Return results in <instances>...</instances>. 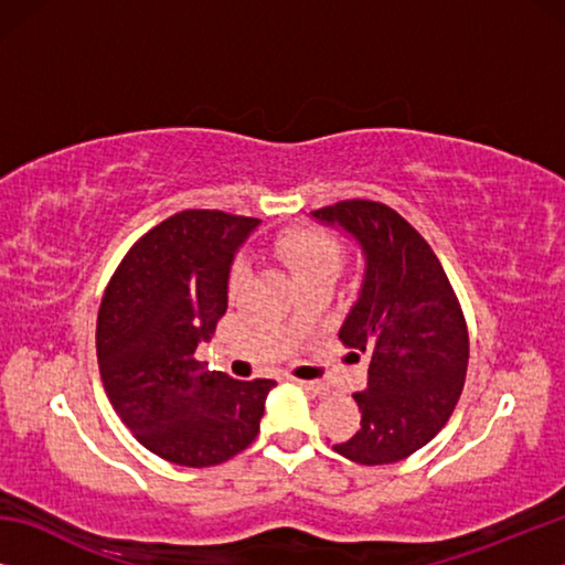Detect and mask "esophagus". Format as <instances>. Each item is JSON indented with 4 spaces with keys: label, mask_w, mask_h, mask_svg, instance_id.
I'll return each mask as SVG.
<instances>
[{
    "label": "esophagus",
    "mask_w": 565,
    "mask_h": 565,
    "mask_svg": "<svg viewBox=\"0 0 565 565\" xmlns=\"http://www.w3.org/2000/svg\"><path fill=\"white\" fill-rule=\"evenodd\" d=\"M294 384H299L306 394L311 396H327V388H323L319 381H303V379H294Z\"/></svg>",
    "instance_id": "esophagus-1"
}]
</instances>
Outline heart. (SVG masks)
<instances>
[{"instance_id": "b5f03b06", "label": "heart", "mask_w": 565, "mask_h": 565, "mask_svg": "<svg viewBox=\"0 0 565 565\" xmlns=\"http://www.w3.org/2000/svg\"><path fill=\"white\" fill-rule=\"evenodd\" d=\"M274 252L294 271L296 281L313 276H339L343 266V246L337 236L313 226H296L274 238ZM244 279V269L236 266L232 274V289Z\"/></svg>"}]
</instances>
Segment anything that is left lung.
<instances>
[{"mask_svg": "<svg viewBox=\"0 0 565 565\" xmlns=\"http://www.w3.org/2000/svg\"><path fill=\"white\" fill-rule=\"evenodd\" d=\"M311 216L356 238L366 264L339 339L369 356V384L353 394L359 431L333 451L363 466L396 463L431 441L458 404L463 311L434 248L391 206L349 199Z\"/></svg>", "mask_w": 565, "mask_h": 565, "instance_id": "1", "label": "left lung"}]
</instances>
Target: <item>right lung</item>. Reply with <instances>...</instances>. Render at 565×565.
Returning a JSON list of instances; mask_svg holds the SVG:
<instances>
[{
  "mask_svg": "<svg viewBox=\"0 0 565 565\" xmlns=\"http://www.w3.org/2000/svg\"><path fill=\"white\" fill-rule=\"evenodd\" d=\"M259 218L189 209L151 228L104 291L97 359L124 426L164 461L204 468L259 434L271 379L234 381L194 351L228 306V271Z\"/></svg>",
  "mask_w": 565,
  "mask_h": 565,
  "instance_id": "right-lung-1",
  "label": "right lung"
}]
</instances>
